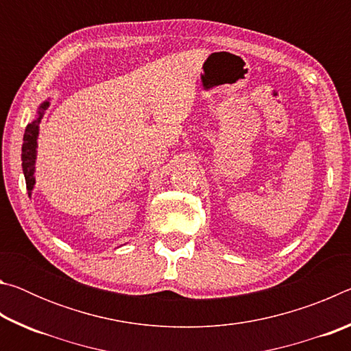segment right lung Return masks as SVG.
<instances>
[{
	"instance_id": "right-lung-1",
	"label": "right lung",
	"mask_w": 351,
	"mask_h": 351,
	"mask_svg": "<svg viewBox=\"0 0 351 351\" xmlns=\"http://www.w3.org/2000/svg\"><path fill=\"white\" fill-rule=\"evenodd\" d=\"M49 106V100H45L40 104L37 110V117L26 127L25 136H23V147H21V161H23V173H25L26 187L29 197L32 195L35 186V159H37V147H38V133H40V122L43 117L45 111Z\"/></svg>"
}]
</instances>
